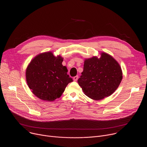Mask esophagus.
<instances>
[{
	"instance_id": "obj_1",
	"label": "esophagus",
	"mask_w": 147,
	"mask_h": 147,
	"mask_svg": "<svg viewBox=\"0 0 147 147\" xmlns=\"http://www.w3.org/2000/svg\"><path fill=\"white\" fill-rule=\"evenodd\" d=\"M78 78V76H75V77H73V80H74V81H77Z\"/></svg>"
}]
</instances>
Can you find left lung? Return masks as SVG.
I'll return each mask as SVG.
<instances>
[{"mask_svg": "<svg viewBox=\"0 0 147 147\" xmlns=\"http://www.w3.org/2000/svg\"><path fill=\"white\" fill-rule=\"evenodd\" d=\"M82 76L78 80L84 93L93 100H102L112 94L119 86L122 72L118 63L110 55L85 59Z\"/></svg>", "mask_w": 147, "mask_h": 147, "instance_id": "8db88e82", "label": "left lung"}]
</instances>
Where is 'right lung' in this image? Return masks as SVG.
I'll return each instance as SVG.
<instances>
[{"instance_id": "right-lung-1", "label": "right lung", "mask_w": 147, "mask_h": 147, "mask_svg": "<svg viewBox=\"0 0 147 147\" xmlns=\"http://www.w3.org/2000/svg\"><path fill=\"white\" fill-rule=\"evenodd\" d=\"M62 62L61 57H55L51 52L39 54L30 62L26 71V81L39 99L54 101L61 97L67 85L73 81Z\"/></svg>"}]
</instances>
